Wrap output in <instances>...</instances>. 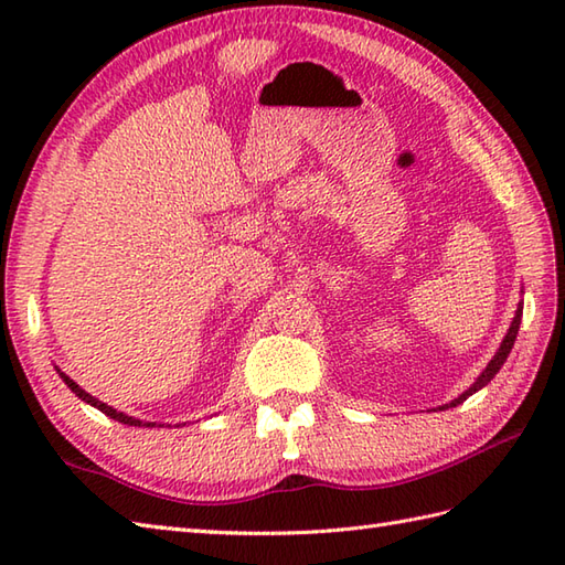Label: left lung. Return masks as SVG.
Wrapping results in <instances>:
<instances>
[{"label":"left lung","instance_id":"left-lung-1","mask_svg":"<svg viewBox=\"0 0 565 565\" xmlns=\"http://www.w3.org/2000/svg\"><path fill=\"white\" fill-rule=\"evenodd\" d=\"M520 320H522V306L518 308V316H514V320H512V326H510V330H508V334H505V340H502V344H500V350L495 352V356H493V359H490V364L486 366V371H483V374H481V376H478V381L473 383V386H471V388H468L466 393H461V395H459V398H456V401H451V403H449L451 407H456V405H459V403H463V401L468 398V395H473L476 391H481V388L486 386V383H490V379H493V376L498 374V371H500V366H502V364H505V359H508V354L512 352V344H514V340H518ZM449 405H447V407H449Z\"/></svg>","mask_w":565,"mask_h":565}]
</instances>
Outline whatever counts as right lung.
<instances>
[{
  "label": "right lung",
  "mask_w": 565,
  "mask_h": 565,
  "mask_svg": "<svg viewBox=\"0 0 565 565\" xmlns=\"http://www.w3.org/2000/svg\"><path fill=\"white\" fill-rule=\"evenodd\" d=\"M60 379H63L65 383H67V388L77 395V398H82L84 403H89V405H94V407H99V411L104 413V415H109V417H114V419H118V423H124V425H134V427H140V425H148V427H154L152 423H140V419H136V417H128V415H124V413H118V411H114V407H109L106 403H102V401H97L94 398V395H89L87 391H82L75 381L72 379H67L65 374H60Z\"/></svg>",
  "instance_id": "add662e5"
}]
</instances>
